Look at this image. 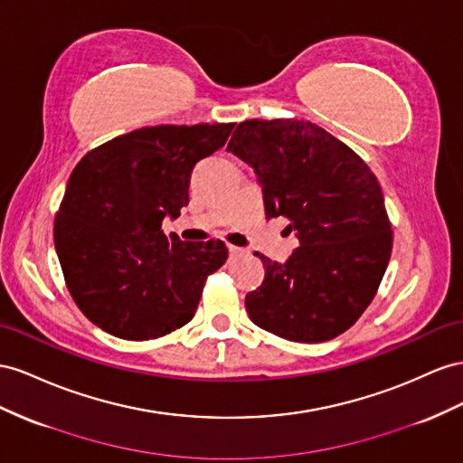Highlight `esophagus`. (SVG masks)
<instances>
[{"mask_svg": "<svg viewBox=\"0 0 463 463\" xmlns=\"http://www.w3.org/2000/svg\"><path fill=\"white\" fill-rule=\"evenodd\" d=\"M228 249H230V255L232 257H241L245 253V249L243 247H237V245H228Z\"/></svg>", "mask_w": 463, "mask_h": 463, "instance_id": "esophagus-1", "label": "esophagus"}]
</instances>
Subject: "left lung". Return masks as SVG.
<instances>
[{
  "label": "left lung",
  "mask_w": 463,
  "mask_h": 463,
  "mask_svg": "<svg viewBox=\"0 0 463 463\" xmlns=\"http://www.w3.org/2000/svg\"><path fill=\"white\" fill-rule=\"evenodd\" d=\"M228 149L255 169L267 218H288L299 241L284 265L257 253L265 280L245 296L249 317L294 343H323L351 329L392 257L376 175L309 120L240 122Z\"/></svg>",
  "instance_id": "left-lung-1"
}]
</instances>
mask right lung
I'll use <instances>...</instances> for the list:
<instances>
[{
  "label": "right lung",
  "mask_w": 463,
  "mask_h": 463,
  "mask_svg": "<svg viewBox=\"0 0 463 463\" xmlns=\"http://www.w3.org/2000/svg\"><path fill=\"white\" fill-rule=\"evenodd\" d=\"M235 122L159 124L117 136L71 171L54 245L73 302L97 327L149 341L194 316L204 282L228 259L220 240L161 230L189 204L194 165L226 144Z\"/></svg>",
  "instance_id": "add662e5"
}]
</instances>
